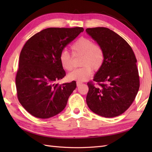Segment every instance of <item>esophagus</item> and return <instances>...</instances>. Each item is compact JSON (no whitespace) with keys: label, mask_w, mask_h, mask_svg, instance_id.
Listing matches in <instances>:
<instances>
[{"label":"esophagus","mask_w":152,"mask_h":152,"mask_svg":"<svg viewBox=\"0 0 152 152\" xmlns=\"http://www.w3.org/2000/svg\"><path fill=\"white\" fill-rule=\"evenodd\" d=\"M82 84V83L81 82H79V81H77V86H80Z\"/></svg>","instance_id":"obj_1"}]
</instances>
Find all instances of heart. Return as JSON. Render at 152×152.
<instances>
[{
    "label": "heart",
    "instance_id": "heart-1",
    "mask_svg": "<svg viewBox=\"0 0 152 152\" xmlns=\"http://www.w3.org/2000/svg\"><path fill=\"white\" fill-rule=\"evenodd\" d=\"M73 56H81V68L75 69L68 74V79L79 82L86 81L92 74L93 70L98 71L102 67L104 61V52L102 45L94 43L89 38L80 37L71 45ZM61 66L66 71L73 68L72 57L66 50H63L59 55Z\"/></svg>",
    "mask_w": 152,
    "mask_h": 152
}]
</instances>
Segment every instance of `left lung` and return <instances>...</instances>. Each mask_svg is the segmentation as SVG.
Segmentation results:
<instances>
[{
	"label": "left lung",
	"instance_id": "left-lung-1",
	"mask_svg": "<svg viewBox=\"0 0 152 152\" xmlns=\"http://www.w3.org/2000/svg\"><path fill=\"white\" fill-rule=\"evenodd\" d=\"M86 32L102 45L104 63L89 82L86 103L100 116L120 115L130 107L140 88L136 58L131 47L115 32L104 27L87 28Z\"/></svg>",
	"mask_w": 152,
	"mask_h": 152
}]
</instances>
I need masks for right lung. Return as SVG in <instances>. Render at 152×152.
Wrapping results in <instances>:
<instances>
[{"label":"right lung","mask_w":152,"mask_h":152,"mask_svg":"<svg viewBox=\"0 0 152 152\" xmlns=\"http://www.w3.org/2000/svg\"><path fill=\"white\" fill-rule=\"evenodd\" d=\"M83 31L82 27L48 28L32 36L24 45L16 76L17 96L33 116L48 118L65 108L77 86L75 81L55 83L66 75L59 55Z\"/></svg>","instance_id":"right-lung-1"}]
</instances>
